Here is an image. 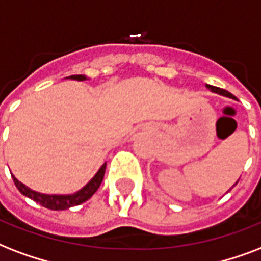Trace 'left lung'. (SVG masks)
Listing matches in <instances>:
<instances>
[{
  "label": "left lung",
  "mask_w": 261,
  "mask_h": 261,
  "mask_svg": "<svg viewBox=\"0 0 261 261\" xmlns=\"http://www.w3.org/2000/svg\"><path fill=\"white\" fill-rule=\"evenodd\" d=\"M205 87H207L208 90H211V91H213V92H215V94H219V95H223V96H227V98L236 99V96H234L233 94H230L229 91L222 90V88H218V87L210 86V84H205ZM237 182H238V181H237ZM237 182H236V184H237ZM233 187H236V185H233Z\"/></svg>",
  "instance_id": "1"
}]
</instances>
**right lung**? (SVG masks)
Segmentation results:
<instances>
[{
    "label": "right lung",
    "instance_id": "right-lung-1",
    "mask_svg": "<svg viewBox=\"0 0 261 261\" xmlns=\"http://www.w3.org/2000/svg\"><path fill=\"white\" fill-rule=\"evenodd\" d=\"M69 79L79 80V82L87 80L84 74H73V76H69ZM105 170H106V163H103L98 173L92 177V179L87 184L86 187L82 188L80 191H77L73 195H46V193H39V192L32 191L28 187H25L23 182H20L15 175H12V178H13L16 188L19 189L21 195L27 196L36 203H39L40 205H43L44 208L54 210V211H61V210H68L70 207L79 205V204L84 203V201L90 199L91 196L94 195L95 192L98 191V188L100 187L103 177H105Z\"/></svg>",
    "mask_w": 261,
    "mask_h": 261
}]
</instances>
